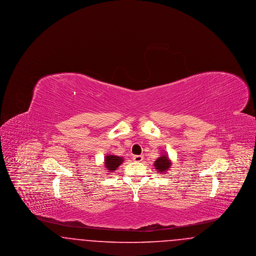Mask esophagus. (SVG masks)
<instances>
[{"instance_id":"obj_1","label":"esophagus","mask_w":256,"mask_h":256,"mask_svg":"<svg viewBox=\"0 0 256 256\" xmlns=\"http://www.w3.org/2000/svg\"><path fill=\"white\" fill-rule=\"evenodd\" d=\"M143 159H144L143 156H134V160L136 162H141Z\"/></svg>"}]
</instances>
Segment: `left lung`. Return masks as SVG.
<instances>
[{
	"instance_id": "1",
	"label": "left lung",
	"mask_w": 256,
	"mask_h": 256,
	"mask_svg": "<svg viewBox=\"0 0 256 256\" xmlns=\"http://www.w3.org/2000/svg\"><path fill=\"white\" fill-rule=\"evenodd\" d=\"M170 166H172V162L166 154L159 156L158 158L156 159L154 162L156 169L161 174L167 172V170H170Z\"/></svg>"
}]
</instances>
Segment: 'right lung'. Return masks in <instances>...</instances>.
<instances>
[{"mask_svg": "<svg viewBox=\"0 0 256 256\" xmlns=\"http://www.w3.org/2000/svg\"><path fill=\"white\" fill-rule=\"evenodd\" d=\"M124 161L122 158L116 156H106L104 158V167L106 168V172H113L117 170V168L121 165Z\"/></svg>", "mask_w": 256, "mask_h": 256, "instance_id": "obj_1", "label": "right lung"}]
</instances>
